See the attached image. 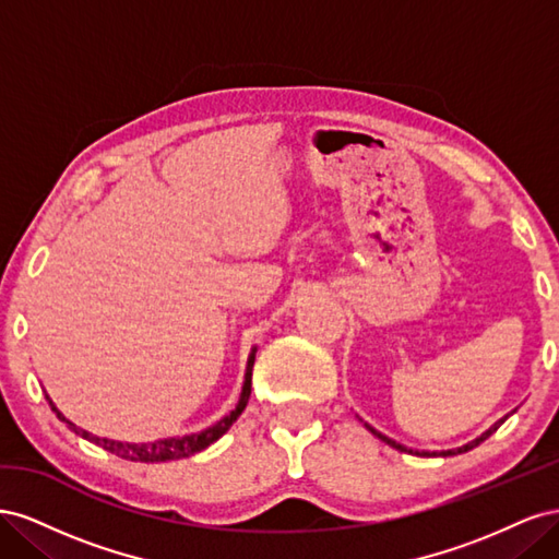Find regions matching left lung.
Returning a JSON list of instances; mask_svg holds the SVG:
<instances>
[{
	"instance_id": "1",
	"label": "left lung",
	"mask_w": 559,
	"mask_h": 559,
	"mask_svg": "<svg viewBox=\"0 0 559 559\" xmlns=\"http://www.w3.org/2000/svg\"><path fill=\"white\" fill-rule=\"evenodd\" d=\"M506 419H509V415H506V417H501L499 421H495V425L492 427H489L483 436H478L476 438V441H471V443H466V445H462V448H456V450H443V452H431V454H438V456H450V454H462V452H468V450H473V448H476V445H480L483 441H485V438H489V436H492L501 425H503V421ZM366 429L370 431V433H373V436H378L380 438V441H384L386 445H392V448H396V450H401V452H411L413 454V450H408V448H405V445H401V443H396V441H392V438H386L384 433H380V431H376L373 427H368L366 425ZM419 454V452H417ZM421 454H429V452H421Z\"/></svg>"
}]
</instances>
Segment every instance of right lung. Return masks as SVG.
I'll return each instance as SVG.
<instances>
[{"label":"right lung","instance_id":"right-lung-1","mask_svg":"<svg viewBox=\"0 0 559 559\" xmlns=\"http://www.w3.org/2000/svg\"><path fill=\"white\" fill-rule=\"evenodd\" d=\"M253 357H257V349H251L249 354V361H247V373H245V384H242V394L238 405H235V411H230V415H226L224 419H218L214 427L200 431V433H189V436H181V438H165V441H156V443H121V441H109V438H99L93 436L86 429H79L74 421L67 419L58 408L56 403L48 399L46 401L50 405V411L58 415L60 421H64L67 427H70L74 433H79L81 438H86V441L105 448L107 452L121 456V460H130V462H146V464H154V462H170V460H183V456H191L200 450H205L207 445H212L214 441H218L230 427L233 421L242 415V411L247 408V401L251 394V368H253Z\"/></svg>","mask_w":559,"mask_h":559}]
</instances>
